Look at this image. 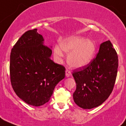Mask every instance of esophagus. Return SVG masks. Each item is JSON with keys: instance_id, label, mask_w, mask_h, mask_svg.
Returning a JSON list of instances; mask_svg holds the SVG:
<instances>
[{"instance_id": "esophagus-1", "label": "esophagus", "mask_w": 126, "mask_h": 126, "mask_svg": "<svg viewBox=\"0 0 126 126\" xmlns=\"http://www.w3.org/2000/svg\"><path fill=\"white\" fill-rule=\"evenodd\" d=\"M65 76H66L67 78H69V77H71L72 75H71V73L69 71L66 70V71H65Z\"/></svg>"}]
</instances>
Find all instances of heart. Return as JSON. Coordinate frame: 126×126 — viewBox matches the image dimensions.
<instances>
[{
	"mask_svg": "<svg viewBox=\"0 0 126 126\" xmlns=\"http://www.w3.org/2000/svg\"><path fill=\"white\" fill-rule=\"evenodd\" d=\"M60 47L55 46L53 48L54 55L60 59L63 56L62 50L67 56V63L75 69L87 66L93 59L96 53V45L90 39L78 36H71L60 42Z\"/></svg>",
	"mask_w": 126,
	"mask_h": 126,
	"instance_id": "1",
	"label": "heart"
}]
</instances>
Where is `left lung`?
Wrapping results in <instances>:
<instances>
[{"mask_svg":"<svg viewBox=\"0 0 126 126\" xmlns=\"http://www.w3.org/2000/svg\"><path fill=\"white\" fill-rule=\"evenodd\" d=\"M117 69V53L110 41L101 43L96 58L87 66L73 73L76 83L73 93L76 104L84 109L102 105L113 90Z\"/></svg>","mask_w":126,"mask_h":126,"instance_id":"left-lung-1","label":"left lung"}]
</instances>
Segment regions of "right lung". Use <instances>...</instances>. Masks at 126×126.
<instances>
[{
    "instance_id": "obj_1",
    "label": "right lung",
    "mask_w": 126,
    "mask_h": 126,
    "mask_svg": "<svg viewBox=\"0 0 126 126\" xmlns=\"http://www.w3.org/2000/svg\"><path fill=\"white\" fill-rule=\"evenodd\" d=\"M50 48L34 29L25 32L11 50L12 86L19 98L32 106L48 102L57 84L65 78V67L51 60Z\"/></svg>"
}]
</instances>
